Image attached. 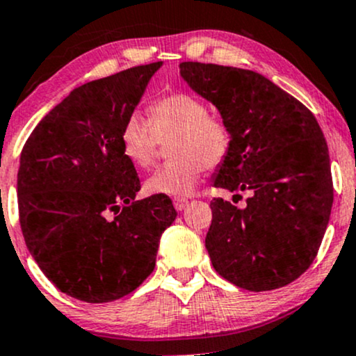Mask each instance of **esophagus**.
I'll return each instance as SVG.
<instances>
[{
	"mask_svg": "<svg viewBox=\"0 0 356 356\" xmlns=\"http://www.w3.org/2000/svg\"><path fill=\"white\" fill-rule=\"evenodd\" d=\"M187 206H189V201H187V199H184V197H175L174 199V207L177 211H184Z\"/></svg>",
	"mask_w": 356,
	"mask_h": 356,
	"instance_id": "esophagus-1",
	"label": "esophagus"
}]
</instances>
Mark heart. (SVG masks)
<instances>
[{"label": "heart", "instance_id": "heart-1", "mask_svg": "<svg viewBox=\"0 0 356 356\" xmlns=\"http://www.w3.org/2000/svg\"><path fill=\"white\" fill-rule=\"evenodd\" d=\"M170 140L174 161L147 179L145 191L182 197L191 194L206 167L222 164L232 138L226 120L209 113L206 102L191 93L162 97L149 107V122L132 115L122 127V150L138 169L152 167L161 144Z\"/></svg>", "mask_w": 356, "mask_h": 356}]
</instances>
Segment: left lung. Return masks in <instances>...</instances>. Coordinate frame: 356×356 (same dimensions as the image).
Instances as JSON below:
<instances>
[{"instance_id": "1", "label": "left lung", "mask_w": 356, "mask_h": 356, "mask_svg": "<svg viewBox=\"0 0 356 356\" xmlns=\"http://www.w3.org/2000/svg\"><path fill=\"white\" fill-rule=\"evenodd\" d=\"M179 68L229 125L231 150L214 186L238 197L249 192L241 207L211 201L206 249L212 266L248 291L283 288L313 263L332 214L333 181L320 125L300 100L259 73L199 61Z\"/></svg>"}]
</instances>
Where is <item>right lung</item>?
<instances>
[{
    "label": "right lung",
    "instance_id": "right-lung-1",
    "mask_svg": "<svg viewBox=\"0 0 356 356\" xmlns=\"http://www.w3.org/2000/svg\"><path fill=\"white\" fill-rule=\"evenodd\" d=\"M161 67L140 65L75 88L22 150L16 191L24 243L44 276L80 301L108 303L137 289L177 216L164 194L136 201L140 179L120 142Z\"/></svg>",
    "mask_w": 356,
    "mask_h": 356
}]
</instances>
